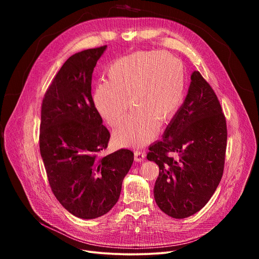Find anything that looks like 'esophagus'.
Instances as JSON below:
<instances>
[{
  "label": "esophagus",
  "mask_w": 259,
  "mask_h": 259,
  "mask_svg": "<svg viewBox=\"0 0 259 259\" xmlns=\"http://www.w3.org/2000/svg\"><path fill=\"white\" fill-rule=\"evenodd\" d=\"M145 158V153L142 151H135L134 152V160L135 161H143Z\"/></svg>",
  "instance_id": "esophagus-1"
}]
</instances>
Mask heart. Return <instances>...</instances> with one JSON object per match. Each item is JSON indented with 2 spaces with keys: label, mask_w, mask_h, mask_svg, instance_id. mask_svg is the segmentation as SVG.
Returning a JSON list of instances; mask_svg holds the SVG:
<instances>
[{
  "label": "heart",
  "mask_w": 259,
  "mask_h": 259,
  "mask_svg": "<svg viewBox=\"0 0 259 259\" xmlns=\"http://www.w3.org/2000/svg\"><path fill=\"white\" fill-rule=\"evenodd\" d=\"M107 74L108 80L95 87L93 102L108 124L117 127L130 100L132 111L115 133L126 146L138 147L150 141L156 133V121L158 125L168 121L182 104L185 68L171 53L134 52L112 63Z\"/></svg>",
  "instance_id": "1"
}]
</instances>
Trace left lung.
<instances>
[{
	"label": "left lung",
	"instance_id": "1",
	"mask_svg": "<svg viewBox=\"0 0 259 259\" xmlns=\"http://www.w3.org/2000/svg\"><path fill=\"white\" fill-rule=\"evenodd\" d=\"M226 147L220 101L207 80L193 71L183 105L147 154L159 168L153 190L158 208L181 220L205 207L221 183Z\"/></svg>",
	"mask_w": 259,
	"mask_h": 259
}]
</instances>
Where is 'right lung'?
Instances as JSON below:
<instances>
[{
  "label": "right lung",
  "instance_id": "add662e5",
  "mask_svg": "<svg viewBox=\"0 0 259 259\" xmlns=\"http://www.w3.org/2000/svg\"><path fill=\"white\" fill-rule=\"evenodd\" d=\"M107 46L77 52L53 78L40 111L39 151L52 192L81 220L110 211L133 162L128 149L103 155L110 133L94 106L92 73Z\"/></svg>",
  "mask_w": 259,
  "mask_h": 259
}]
</instances>
